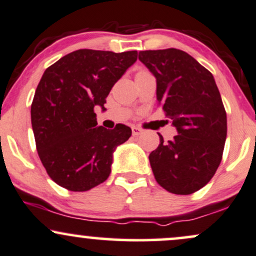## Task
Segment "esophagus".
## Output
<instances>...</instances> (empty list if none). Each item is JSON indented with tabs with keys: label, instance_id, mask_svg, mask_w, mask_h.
<instances>
[{
	"label": "esophagus",
	"instance_id": "obj_1",
	"mask_svg": "<svg viewBox=\"0 0 256 256\" xmlns=\"http://www.w3.org/2000/svg\"><path fill=\"white\" fill-rule=\"evenodd\" d=\"M131 130H132V134H134V136H140V134H142V132H143L142 128H138V126H132Z\"/></svg>",
	"mask_w": 256,
	"mask_h": 256
}]
</instances>
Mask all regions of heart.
I'll use <instances>...</instances> for the list:
<instances>
[{"instance_id": "obj_1", "label": "heart", "mask_w": 256, "mask_h": 256, "mask_svg": "<svg viewBox=\"0 0 256 256\" xmlns=\"http://www.w3.org/2000/svg\"><path fill=\"white\" fill-rule=\"evenodd\" d=\"M142 72H146V71H144V70H140L137 73H142Z\"/></svg>"}]
</instances>
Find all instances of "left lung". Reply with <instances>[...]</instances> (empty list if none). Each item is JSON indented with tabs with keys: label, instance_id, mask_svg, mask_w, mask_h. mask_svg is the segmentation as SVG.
<instances>
[{
	"label": "left lung",
	"instance_id": "8db88e82",
	"mask_svg": "<svg viewBox=\"0 0 256 256\" xmlns=\"http://www.w3.org/2000/svg\"><path fill=\"white\" fill-rule=\"evenodd\" d=\"M156 78V98L177 128L172 140L149 155L156 182L177 195L204 188L216 174L224 152L226 112L212 73L179 49L140 52Z\"/></svg>",
	"mask_w": 256,
	"mask_h": 256
}]
</instances>
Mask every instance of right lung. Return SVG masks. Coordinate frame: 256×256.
I'll return each instance as SVG.
<instances>
[{
  "mask_svg": "<svg viewBox=\"0 0 256 256\" xmlns=\"http://www.w3.org/2000/svg\"><path fill=\"white\" fill-rule=\"evenodd\" d=\"M137 50L79 49L43 73L31 104L38 156L52 180L70 192H88L110 174L113 152L131 136L128 126H96L95 107L106 98Z\"/></svg>",
  "mask_w": 256,
  "mask_h": 256,
  "instance_id": "right-lung-1",
  "label": "right lung"
}]
</instances>
